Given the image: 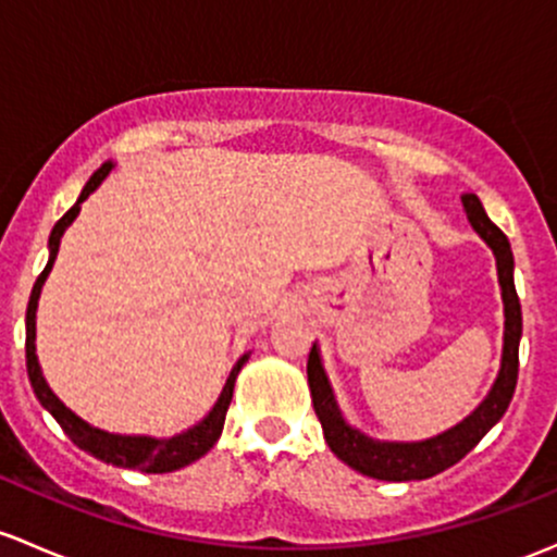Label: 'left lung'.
I'll return each instance as SVG.
<instances>
[{"instance_id": "left-lung-1", "label": "left lung", "mask_w": 557, "mask_h": 557, "mask_svg": "<svg viewBox=\"0 0 557 557\" xmlns=\"http://www.w3.org/2000/svg\"><path fill=\"white\" fill-rule=\"evenodd\" d=\"M461 205H465L467 221L472 224V230L480 234V239L488 245L496 259L502 304H505V344H502L499 373H496L488 395L480 400L475 411L461 419L459 424L450 426V430L426 437V441H379V437L366 435V432L357 430L344 419L336 395H333L331 379L325 373L320 347L314 342L307 360V379L314 413L323 424L327 448L360 475L389 480V483L426 480L437 475V472L448 470L456 461L465 459L483 441L485 432L505 417L507 406L512 400L515 384H518V347L520 336H523V314H520V301L518 294H515V259L510 239L485 215L483 205L475 195L461 197Z\"/></svg>"}]
</instances>
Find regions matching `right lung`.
<instances>
[{"label": "right lung", "mask_w": 557, "mask_h": 557, "mask_svg": "<svg viewBox=\"0 0 557 557\" xmlns=\"http://www.w3.org/2000/svg\"><path fill=\"white\" fill-rule=\"evenodd\" d=\"M111 171H114V162H103V165L90 175V181H87L85 189H82L79 200L63 213V219L58 221L55 226H52L50 239H47L50 259H47V267L37 277V283H34L32 298H28V309H26V371H28V382H32V389L34 395H37V400L42 403L45 411L61 424V430L72 437L74 446L87 450V454L96 456V459L107 461V465L162 475V472H173V470H181V467L191 465V461H197L200 456H205L215 446V441L221 437V430H224L226 408H230L232 395H234V382H237V373L243 371V366L248 362L250 352H245L237 362H234L230 379H226L224 389H221L219 400L213 403V408H210V411L205 413L195 426H189V430L178 432V435L173 437L120 435V432H107L101 430V426H92L90 421L77 417L72 408L63 406V400H58L55 392H52L50 384L45 382L42 366H39V357H37V304H39V296H42V285L47 274L52 272V263H55L63 232L74 224V219H77L82 210V202H85L87 197L103 184V178H107Z\"/></svg>", "instance_id": "add662e5"}]
</instances>
